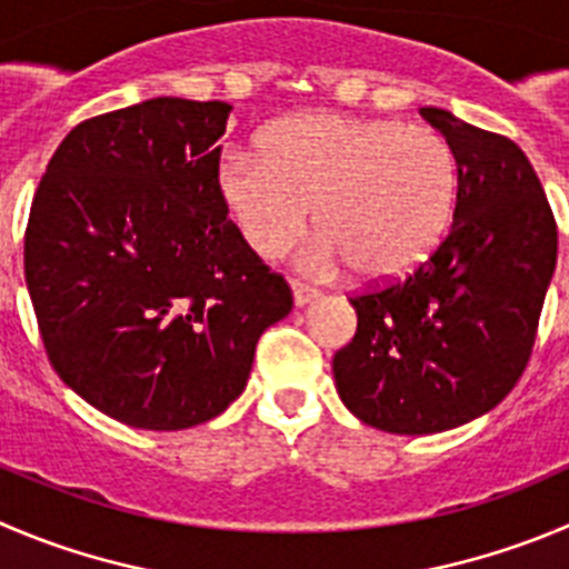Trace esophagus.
Instances as JSON below:
<instances>
[{
  "label": "esophagus",
  "mask_w": 569,
  "mask_h": 569,
  "mask_svg": "<svg viewBox=\"0 0 569 569\" xmlns=\"http://www.w3.org/2000/svg\"><path fill=\"white\" fill-rule=\"evenodd\" d=\"M290 290H293V305L296 307H307L310 301H316L318 296H321V290L310 288V284H305V281H290Z\"/></svg>",
  "instance_id": "1"
}]
</instances>
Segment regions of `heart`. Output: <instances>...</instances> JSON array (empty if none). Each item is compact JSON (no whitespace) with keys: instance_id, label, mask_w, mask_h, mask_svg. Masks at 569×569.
Segmentation results:
<instances>
[{"instance_id":"b5f03b06","label":"heart","mask_w":569,"mask_h":569,"mask_svg":"<svg viewBox=\"0 0 569 569\" xmlns=\"http://www.w3.org/2000/svg\"><path fill=\"white\" fill-rule=\"evenodd\" d=\"M218 194L257 257L288 251L310 220V268L349 262L360 279L413 273L441 246L458 203V159L425 126L312 111L264 128L259 153L220 159Z\"/></svg>"}]
</instances>
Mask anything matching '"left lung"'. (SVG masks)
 I'll list each match as a JSON object with an SVG mask.
<instances>
[{
  "mask_svg": "<svg viewBox=\"0 0 569 569\" xmlns=\"http://www.w3.org/2000/svg\"><path fill=\"white\" fill-rule=\"evenodd\" d=\"M458 159L450 231L408 279L349 299L357 332L335 355L338 397L397 436L452 430L522 377L556 270V220L511 139L421 108Z\"/></svg>",
  "mask_w": 569,
  "mask_h": 569,
  "instance_id": "1",
  "label": "left lung"
}]
</instances>
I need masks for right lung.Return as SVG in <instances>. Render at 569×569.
Listing matches in <instances>:
<instances>
[{"instance_id":"add662e5","label":"right lung","mask_w":569,"mask_h":569,"mask_svg":"<svg viewBox=\"0 0 569 569\" xmlns=\"http://www.w3.org/2000/svg\"><path fill=\"white\" fill-rule=\"evenodd\" d=\"M229 102L156 97L69 131L32 198L24 279L52 369L100 413L187 430L242 391L293 307L226 220Z\"/></svg>"}]
</instances>
